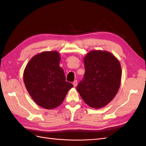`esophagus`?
Here are the masks:
<instances>
[{
  "label": "esophagus",
  "instance_id": "esophagus-1",
  "mask_svg": "<svg viewBox=\"0 0 146 146\" xmlns=\"http://www.w3.org/2000/svg\"><path fill=\"white\" fill-rule=\"evenodd\" d=\"M73 85L74 87H76L77 85V80H75L74 82H73Z\"/></svg>",
  "mask_w": 146,
  "mask_h": 146
}]
</instances>
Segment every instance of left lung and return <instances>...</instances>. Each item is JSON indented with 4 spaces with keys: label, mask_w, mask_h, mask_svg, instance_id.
<instances>
[{
    "label": "left lung",
    "mask_w": 146,
    "mask_h": 146,
    "mask_svg": "<svg viewBox=\"0 0 146 146\" xmlns=\"http://www.w3.org/2000/svg\"><path fill=\"white\" fill-rule=\"evenodd\" d=\"M85 73L77 90L90 107L107 105L117 93L122 70L116 57L106 50H92L83 58Z\"/></svg>",
    "instance_id": "left-lung-1"
}]
</instances>
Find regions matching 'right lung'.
Listing matches in <instances>:
<instances>
[{
	"label": "right lung",
	"instance_id": "add662e5",
	"mask_svg": "<svg viewBox=\"0 0 146 146\" xmlns=\"http://www.w3.org/2000/svg\"><path fill=\"white\" fill-rule=\"evenodd\" d=\"M60 60L58 51L42 52L33 56L24 69L26 89L35 102L44 108L58 107L73 87L71 83L66 82Z\"/></svg>",
	"mask_w": 146,
	"mask_h": 146
}]
</instances>
